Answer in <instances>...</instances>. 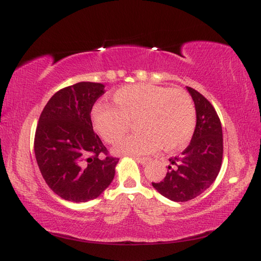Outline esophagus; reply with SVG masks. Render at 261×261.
I'll return each mask as SVG.
<instances>
[{
	"mask_svg": "<svg viewBox=\"0 0 261 261\" xmlns=\"http://www.w3.org/2000/svg\"><path fill=\"white\" fill-rule=\"evenodd\" d=\"M136 161H138L139 163H141V165L145 166L151 162V158H136Z\"/></svg>",
	"mask_w": 261,
	"mask_h": 261,
	"instance_id": "34e87169",
	"label": "esophagus"
}]
</instances>
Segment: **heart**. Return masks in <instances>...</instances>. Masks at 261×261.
<instances>
[{"mask_svg":"<svg viewBox=\"0 0 261 261\" xmlns=\"http://www.w3.org/2000/svg\"><path fill=\"white\" fill-rule=\"evenodd\" d=\"M117 107L98 102L91 112L95 130L109 144H116L137 122L140 134L125 138L115 152L140 155L162 147L175 152L189 144L196 127V106L188 92L154 84H137L114 94Z\"/></svg>","mask_w":261,"mask_h":261,"instance_id":"b5f03b06","label":"heart"}]
</instances>
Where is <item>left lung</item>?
Instances as JSON below:
<instances>
[{
	"label": "left lung",
	"instance_id": "obj_1",
	"mask_svg": "<svg viewBox=\"0 0 261 261\" xmlns=\"http://www.w3.org/2000/svg\"><path fill=\"white\" fill-rule=\"evenodd\" d=\"M196 106L197 123L182 156L170 158L166 177L153 188L173 201H188L208 189L219 175L223 155L222 126L212 103L187 87Z\"/></svg>",
	"mask_w": 261,
	"mask_h": 261
}]
</instances>
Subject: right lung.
Here are the masks:
<instances>
[{"label": "right lung", "mask_w": 261, "mask_h": 261, "mask_svg": "<svg viewBox=\"0 0 261 261\" xmlns=\"http://www.w3.org/2000/svg\"><path fill=\"white\" fill-rule=\"evenodd\" d=\"M103 93L100 83L64 87L51 96L39 118L35 159L47 185L62 199H95L115 176L118 159L108 156L91 121L92 107ZM102 153L106 158H100Z\"/></svg>", "instance_id": "1"}]
</instances>
